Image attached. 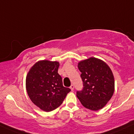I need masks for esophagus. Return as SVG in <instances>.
<instances>
[{"label": "esophagus", "mask_w": 134, "mask_h": 134, "mask_svg": "<svg viewBox=\"0 0 134 134\" xmlns=\"http://www.w3.org/2000/svg\"><path fill=\"white\" fill-rule=\"evenodd\" d=\"M74 85H71V86H70V90H71L72 91H73V90H74Z\"/></svg>", "instance_id": "34e87169"}]
</instances>
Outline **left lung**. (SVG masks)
Masks as SVG:
<instances>
[{
  "label": "left lung",
  "instance_id": "left-lung-1",
  "mask_svg": "<svg viewBox=\"0 0 134 134\" xmlns=\"http://www.w3.org/2000/svg\"><path fill=\"white\" fill-rule=\"evenodd\" d=\"M83 88L76 93L85 108L97 111L104 108L112 97L114 91V79L111 69L106 63L91 57L79 62Z\"/></svg>",
  "mask_w": 134,
  "mask_h": 134
}]
</instances>
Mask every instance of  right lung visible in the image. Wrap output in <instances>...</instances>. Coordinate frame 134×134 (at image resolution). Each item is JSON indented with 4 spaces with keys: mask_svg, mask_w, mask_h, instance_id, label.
Returning <instances> with one entry per match:
<instances>
[{
    "mask_svg": "<svg viewBox=\"0 0 134 134\" xmlns=\"http://www.w3.org/2000/svg\"><path fill=\"white\" fill-rule=\"evenodd\" d=\"M59 62L41 60L31 67L26 77V89L32 102L42 111L49 112L62 104L69 88L63 86L58 74Z\"/></svg>",
    "mask_w": 134,
    "mask_h": 134,
    "instance_id": "1",
    "label": "right lung"
}]
</instances>
